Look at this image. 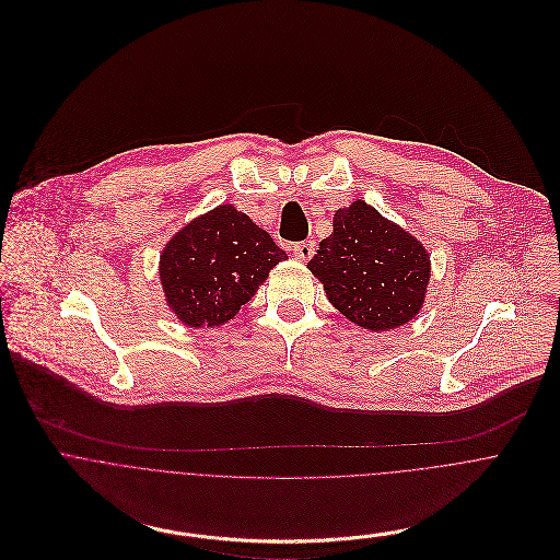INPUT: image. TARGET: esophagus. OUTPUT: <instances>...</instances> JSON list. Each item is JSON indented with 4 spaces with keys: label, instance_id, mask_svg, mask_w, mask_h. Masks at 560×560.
Instances as JSON below:
<instances>
[{
    "label": "esophagus",
    "instance_id": "1",
    "mask_svg": "<svg viewBox=\"0 0 560 560\" xmlns=\"http://www.w3.org/2000/svg\"><path fill=\"white\" fill-rule=\"evenodd\" d=\"M313 254H315V243H313V241H306V243H298V245H293V256H295V260L306 262V260H311V258H313Z\"/></svg>",
    "mask_w": 560,
    "mask_h": 560
}]
</instances>
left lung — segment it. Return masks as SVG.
Wrapping results in <instances>:
<instances>
[{"instance_id":"obj_1","label":"left lung","mask_w":560,"mask_h":560,"mask_svg":"<svg viewBox=\"0 0 560 560\" xmlns=\"http://www.w3.org/2000/svg\"><path fill=\"white\" fill-rule=\"evenodd\" d=\"M306 267L335 308L375 332L415 319L430 284L428 249L362 198L332 213V234Z\"/></svg>"}]
</instances>
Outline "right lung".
<instances>
[{
  "label": "right lung",
  "mask_w": 560,
  "mask_h": 560,
  "mask_svg": "<svg viewBox=\"0 0 560 560\" xmlns=\"http://www.w3.org/2000/svg\"><path fill=\"white\" fill-rule=\"evenodd\" d=\"M287 258L247 213L222 202L167 241L159 278L170 311L185 326L215 328L228 324Z\"/></svg>",
  "instance_id": "add662e5"
}]
</instances>
